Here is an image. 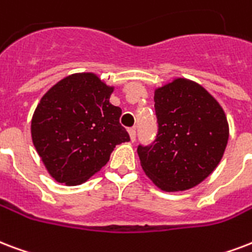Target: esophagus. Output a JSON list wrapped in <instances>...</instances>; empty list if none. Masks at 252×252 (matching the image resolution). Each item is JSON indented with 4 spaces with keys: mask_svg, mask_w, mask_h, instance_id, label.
<instances>
[{
    "mask_svg": "<svg viewBox=\"0 0 252 252\" xmlns=\"http://www.w3.org/2000/svg\"><path fill=\"white\" fill-rule=\"evenodd\" d=\"M128 133L130 136V141H134L136 140V128H129L128 129Z\"/></svg>",
    "mask_w": 252,
    "mask_h": 252,
    "instance_id": "esophagus-1",
    "label": "esophagus"
}]
</instances>
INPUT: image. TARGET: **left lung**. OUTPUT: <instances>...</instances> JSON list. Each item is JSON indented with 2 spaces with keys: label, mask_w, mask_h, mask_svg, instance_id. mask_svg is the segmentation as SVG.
Here are the masks:
<instances>
[{
  "label": "left lung",
  "mask_w": 252,
  "mask_h": 252,
  "mask_svg": "<svg viewBox=\"0 0 252 252\" xmlns=\"http://www.w3.org/2000/svg\"><path fill=\"white\" fill-rule=\"evenodd\" d=\"M158 132L139 145L144 172L161 190L194 188L222 160L228 124L220 103L195 82L178 78L155 91Z\"/></svg>",
  "instance_id": "obj_1"
}]
</instances>
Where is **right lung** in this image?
Segmentation results:
<instances>
[{
  "label": "right lung",
  "mask_w": 252,
  "mask_h": 252,
  "mask_svg": "<svg viewBox=\"0 0 252 252\" xmlns=\"http://www.w3.org/2000/svg\"><path fill=\"white\" fill-rule=\"evenodd\" d=\"M113 87L92 72L72 74L46 92L32 120V139L50 176L80 185L100 170L113 148L129 141L122 109L109 103Z\"/></svg>",
  "instance_id": "obj_1"
}]
</instances>
